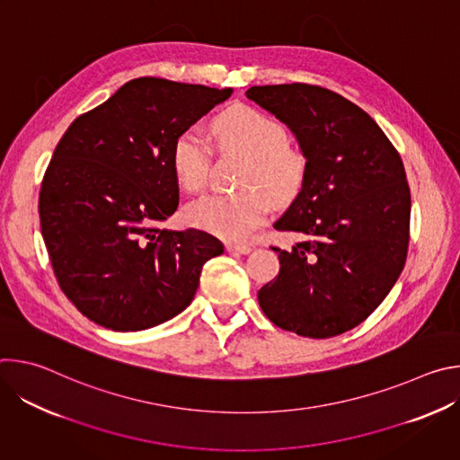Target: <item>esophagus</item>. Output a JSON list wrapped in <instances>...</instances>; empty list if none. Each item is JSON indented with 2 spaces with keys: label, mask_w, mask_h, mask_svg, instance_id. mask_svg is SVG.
<instances>
[{
  "label": "esophagus",
  "mask_w": 460,
  "mask_h": 460,
  "mask_svg": "<svg viewBox=\"0 0 460 460\" xmlns=\"http://www.w3.org/2000/svg\"><path fill=\"white\" fill-rule=\"evenodd\" d=\"M226 249L229 252H234V254H247V252H251V247L245 245V243H226Z\"/></svg>",
  "instance_id": "obj_1"
}]
</instances>
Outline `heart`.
Wrapping results in <instances>:
<instances>
[{
    "instance_id": "1",
    "label": "heart",
    "mask_w": 460,
    "mask_h": 460,
    "mask_svg": "<svg viewBox=\"0 0 460 460\" xmlns=\"http://www.w3.org/2000/svg\"><path fill=\"white\" fill-rule=\"evenodd\" d=\"M213 135L222 151L247 158L233 194H211L185 209V220L226 240L247 238L266 220L271 202L291 204L307 176L305 155L288 144L286 128L247 105H236L213 121ZM211 151L194 128L180 133L171 147V167L187 192H200L208 183Z\"/></svg>"
}]
</instances>
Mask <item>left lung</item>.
<instances>
[{
	"instance_id": "obj_1",
	"label": "left lung",
	"mask_w": 460,
	"mask_h": 460,
	"mask_svg": "<svg viewBox=\"0 0 460 460\" xmlns=\"http://www.w3.org/2000/svg\"><path fill=\"white\" fill-rule=\"evenodd\" d=\"M245 96L289 127L307 158L300 194L273 224L302 240L279 252V277L258 291L286 332L330 339L353 330L404 270L411 194L397 149L344 96L307 84L254 85Z\"/></svg>"
}]
</instances>
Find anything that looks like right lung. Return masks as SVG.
Masks as SVG:
<instances>
[{
	"label": "right lung",
	"instance_id": "obj_1",
	"mask_svg": "<svg viewBox=\"0 0 460 460\" xmlns=\"http://www.w3.org/2000/svg\"><path fill=\"white\" fill-rule=\"evenodd\" d=\"M233 89L137 78L78 116L41 181L40 222L61 291L112 332H142L180 314L208 260L213 234L158 224L178 208L174 138Z\"/></svg>",
	"mask_w": 460,
	"mask_h": 460
}]
</instances>
